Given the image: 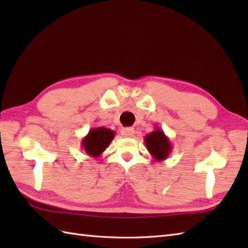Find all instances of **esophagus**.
<instances>
[{
    "label": "esophagus",
    "mask_w": 248,
    "mask_h": 248,
    "mask_svg": "<svg viewBox=\"0 0 248 248\" xmlns=\"http://www.w3.org/2000/svg\"><path fill=\"white\" fill-rule=\"evenodd\" d=\"M134 129L133 128H123L120 130V133L121 135L124 136V138H132L134 135Z\"/></svg>",
    "instance_id": "obj_1"
}]
</instances>
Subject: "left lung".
<instances>
[{
    "label": "left lung",
    "instance_id": "1",
    "mask_svg": "<svg viewBox=\"0 0 248 248\" xmlns=\"http://www.w3.org/2000/svg\"><path fill=\"white\" fill-rule=\"evenodd\" d=\"M145 145L151 156L155 161H164L172 150L170 139L165 135L164 131L155 128L151 133L145 136Z\"/></svg>",
    "mask_w": 248,
    "mask_h": 248
}]
</instances>
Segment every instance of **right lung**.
Masks as SVG:
<instances>
[{
  "instance_id": "obj_1",
  "label": "right lung",
  "mask_w": 248,
  "mask_h": 248,
  "mask_svg": "<svg viewBox=\"0 0 248 248\" xmlns=\"http://www.w3.org/2000/svg\"><path fill=\"white\" fill-rule=\"evenodd\" d=\"M115 138V132L104 127L93 128L82 140V148L91 157H98Z\"/></svg>"
}]
</instances>
